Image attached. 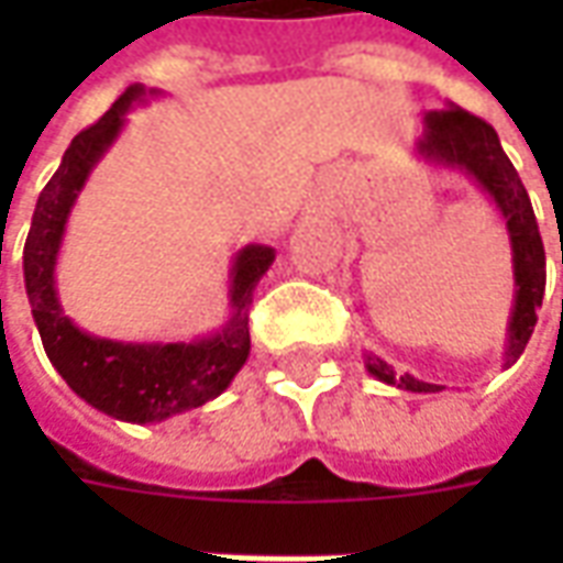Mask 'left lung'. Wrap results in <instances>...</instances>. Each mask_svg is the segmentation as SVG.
I'll list each match as a JSON object with an SVG mask.
<instances>
[{"label": "left lung", "mask_w": 563, "mask_h": 563, "mask_svg": "<svg viewBox=\"0 0 563 563\" xmlns=\"http://www.w3.org/2000/svg\"><path fill=\"white\" fill-rule=\"evenodd\" d=\"M413 153L431 165L459 168L473 177V184L492 198L500 220L507 222L516 295H512V310H509L504 367H512L531 341L537 310L543 305L545 292V250L528 189L521 186L519 172L512 168V162L500 147L495 129L479 117H473L471 111H461L459 104H446L443 111L424 114V132L413 144ZM365 367L371 377L404 391H443V386L422 383L410 374L398 377L391 365H386L377 355H365Z\"/></svg>", "instance_id": "8db88e82"}]
</instances>
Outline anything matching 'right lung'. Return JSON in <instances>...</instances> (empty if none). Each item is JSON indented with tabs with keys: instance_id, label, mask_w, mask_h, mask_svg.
Returning a JSON list of instances; mask_svg holds the SVG:
<instances>
[{
	"instance_id": "obj_1",
	"label": "right lung",
	"mask_w": 563,
	"mask_h": 563,
	"mask_svg": "<svg viewBox=\"0 0 563 563\" xmlns=\"http://www.w3.org/2000/svg\"><path fill=\"white\" fill-rule=\"evenodd\" d=\"M159 90L129 87L111 111L68 144L56 174L38 196L30 238L23 246V280L44 353L78 398L120 422H165L168 416L213 401L232 386L250 355V305L258 280L274 262V246L246 244L232 258L229 305L232 317L220 331L198 341L126 343L78 329L56 295V258L66 222L90 172L126 126L132 104Z\"/></svg>"
}]
</instances>
